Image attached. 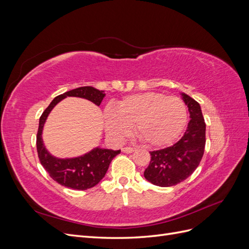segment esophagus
I'll list each match as a JSON object with an SVG mask.
<instances>
[{
  "label": "esophagus",
  "instance_id": "34e87169",
  "mask_svg": "<svg viewBox=\"0 0 249 249\" xmlns=\"http://www.w3.org/2000/svg\"><path fill=\"white\" fill-rule=\"evenodd\" d=\"M123 152L125 154H131L134 152V148L133 147H123Z\"/></svg>",
  "mask_w": 249,
  "mask_h": 249
}]
</instances>
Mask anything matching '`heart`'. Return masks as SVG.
Instances as JSON below:
<instances>
[{
    "mask_svg": "<svg viewBox=\"0 0 249 249\" xmlns=\"http://www.w3.org/2000/svg\"><path fill=\"white\" fill-rule=\"evenodd\" d=\"M188 112L185 103L176 96L143 92L124 97L115 110L104 111V124L109 136L122 141L135 125L139 140L149 147L171 144L183 132Z\"/></svg>",
    "mask_w": 249,
    "mask_h": 249,
    "instance_id": "obj_1",
    "label": "heart"
}]
</instances>
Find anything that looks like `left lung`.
<instances>
[{"label": "left lung", "instance_id": "left-lung-1", "mask_svg": "<svg viewBox=\"0 0 249 249\" xmlns=\"http://www.w3.org/2000/svg\"><path fill=\"white\" fill-rule=\"evenodd\" d=\"M180 95L190 113V122L177 143L149 153L150 162L144 170V178L156 186L171 187L189 178L205 152L206 124L199 104L186 93Z\"/></svg>", "mask_w": 249, "mask_h": 249}]
</instances>
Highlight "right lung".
Returning a JSON list of instances; mask_svg holds the SVG:
<instances>
[{
    "label": "right lung",
    "mask_w": 249,
    "mask_h": 249,
    "mask_svg": "<svg viewBox=\"0 0 249 249\" xmlns=\"http://www.w3.org/2000/svg\"><path fill=\"white\" fill-rule=\"evenodd\" d=\"M106 95L103 90H99L91 86L79 87L70 90L63 94L56 96L49 107L44 110L39 118V126L36 137V145L38 158L43 168L50 177L64 187L73 190H86L92 188L101 182L106 175L109 165L113 158L120 153L119 150L95 147L89 153L76 158H57L51 155L43 144L42 130L46 120L56 105L67 96L82 97L100 106L103 99Z\"/></svg>",
    "instance_id": "right-lung-1"
}]
</instances>
